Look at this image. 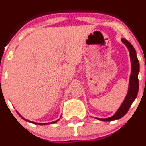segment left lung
<instances>
[{
    "label": "left lung",
    "instance_id": "8db88e82",
    "mask_svg": "<svg viewBox=\"0 0 146 146\" xmlns=\"http://www.w3.org/2000/svg\"><path fill=\"white\" fill-rule=\"evenodd\" d=\"M121 41L125 44L129 51L130 59H131V73L129 78V84L128 92L125 97V100L122 103L121 106L116 111L115 114L113 116L107 118H96L98 120H102V121H112V120H118L123 117L125 114L129 111L130 106L133 102L135 100L137 96L138 91H139V79H138V74L139 72V62L136 56V50L133 47L131 44L126 40L125 39L123 38Z\"/></svg>",
    "mask_w": 146,
    "mask_h": 146
}]
</instances>
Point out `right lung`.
<instances>
[{
	"mask_svg": "<svg viewBox=\"0 0 146 146\" xmlns=\"http://www.w3.org/2000/svg\"><path fill=\"white\" fill-rule=\"evenodd\" d=\"M17 113L19 114V115L20 117H21V118L22 119H23V120H26V121H27V122H29V123H33V124H35V125H48V124H54V123H57L58 121L59 120V119L58 120H56V121H54V122H51V123H35V122H32V121H30V120H26V119H25L24 117H23L22 116H21V115H20L19 113L18 112H17Z\"/></svg>",
	"mask_w": 146,
	"mask_h": 146,
	"instance_id": "1",
	"label": "right lung"
}]
</instances>
